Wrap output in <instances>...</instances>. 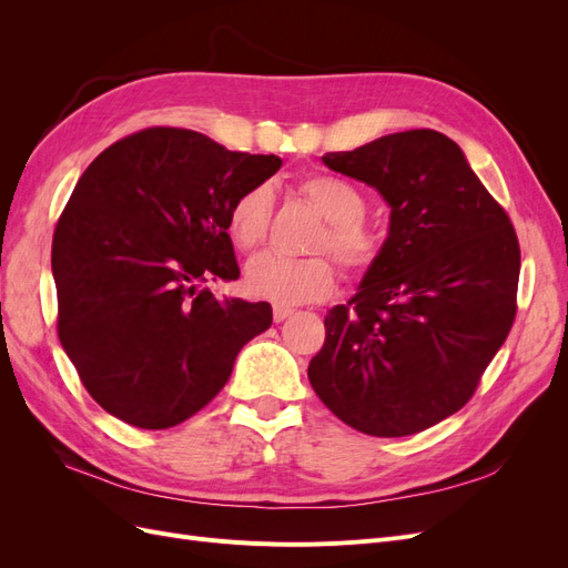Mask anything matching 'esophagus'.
Wrapping results in <instances>:
<instances>
[{
	"label": "esophagus",
	"mask_w": 568,
	"mask_h": 568,
	"mask_svg": "<svg viewBox=\"0 0 568 568\" xmlns=\"http://www.w3.org/2000/svg\"><path fill=\"white\" fill-rule=\"evenodd\" d=\"M291 315H294V307H288V305H274V307H272L274 322H284V320L291 317Z\"/></svg>",
	"instance_id": "34e87169"
}]
</instances>
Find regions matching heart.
<instances>
[{
	"mask_svg": "<svg viewBox=\"0 0 568 568\" xmlns=\"http://www.w3.org/2000/svg\"><path fill=\"white\" fill-rule=\"evenodd\" d=\"M298 192L326 220L313 242V251L332 253L343 274L353 282L369 277L384 261L386 239L365 220V194L353 182L326 173L303 178ZM272 205L274 196L267 184L248 186L232 201L227 234L239 251H255L265 242ZM334 284L336 267L326 255L284 257L280 253H261L246 267L248 294L280 305L320 301L332 294Z\"/></svg>",
	"mask_w": 568,
	"mask_h": 568,
	"instance_id": "1",
	"label": "heart"
}]
</instances>
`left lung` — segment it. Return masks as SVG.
I'll return each mask as SVG.
<instances>
[{
  "instance_id": "1",
  "label": "left lung",
  "mask_w": 568,
  "mask_h": 568,
  "mask_svg": "<svg viewBox=\"0 0 568 568\" xmlns=\"http://www.w3.org/2000/svg\"><path fill=\"white\" fill-rule=\"evenodd\" d=\"M322 161L390 205L382 265L324 317L320 400L357 432L419 434L471 400L517 317L519 239L462 149L436 130L379 136Z\"/></svg>"
}]
</instances>
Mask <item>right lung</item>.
I'll use <instances>...</instances> for the list:
<instances>
[{
  "label": "right lung",
  "instance_id": "right-lung-1",
  "mask_svg": "<svg viewBox=\"0 0 568 568\" xmlns=\"http://www.w3.org/2000/svg\"><path fill=\"white\" fill-rule=\"evenodd\" d=\"M282 159L230 151L184 128L123 136L84 170L57 222V332L109 415L170 428L209 405L270 303L217 298L239 277L227 213Z\"/></svg>",
  "mask_w": 568,
  "mask_h": 568
}]
</instances>
